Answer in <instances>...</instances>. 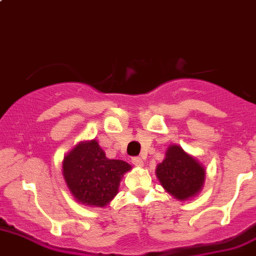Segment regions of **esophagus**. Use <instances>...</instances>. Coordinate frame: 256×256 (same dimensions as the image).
<instances>
[{"instance_id": "34e87169", "label": "esophagus", "mask_w": 256, "mask_h": 256, "mask_svg": "<svg viewBox=\"0 0 256 256\" xmlns=\"http://www.w3.org/2000/svg\"><path fill=\"white\" fill-rule=\"evenodd\" d=\"M132 162H133L136 166H143V164H144L143 159H142V158H139V156L132 158Z\"/></svg>"}]
</instances>
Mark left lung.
<instances>
[{
  "instance_id": "1",
  "label": "left lung",
  "mask_w": 256,
  "mask_h": 256,
  "mask_svg": "<svg viewBox=\"0 0 256 256\" xmlns=\"http://www.w3.org/2000/svg\"><path fill=\"white\" fill-rule=\"evenodd\" d=\"M155 172L162 186L181 201L198 194L206 176L204 168L178 146H168Z\"/></svg>"
}]
</instances>
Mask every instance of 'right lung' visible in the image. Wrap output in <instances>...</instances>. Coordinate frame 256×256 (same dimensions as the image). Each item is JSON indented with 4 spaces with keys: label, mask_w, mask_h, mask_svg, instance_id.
<instances>
[{
    "label": "right lung",
    "mask_w": 256,
    "mask_h": 256,
    "mask_svg": "<svg viewBox=\"0 0 256 256\" xmlns=\"http://www.w3.org/2000/svg\"><path fill=\"white\" fill-rule=\"evenodd\" d=\"M132 168L123 160L107 159L96 140L82 142L64 158L62 175L78 202L104 207L117 194L120 178Z\"/></svg>",
    "instance_id": "obj_1"
}]
</instances>
